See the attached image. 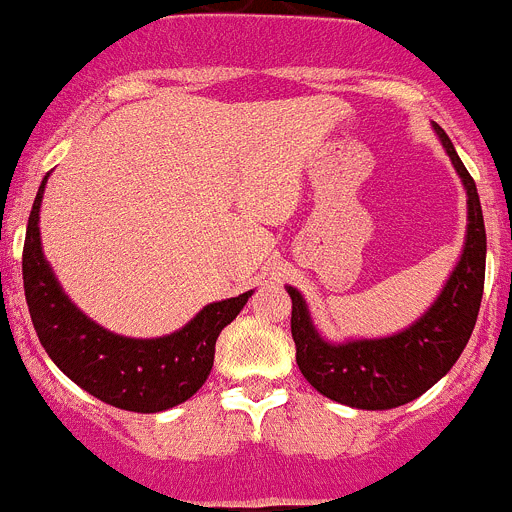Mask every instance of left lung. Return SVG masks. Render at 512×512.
<instances>
[{
    "label": "left lung",
    "instance_id": "left-lung-1",
    "mask_svg": "<svg viewBox=\"0 0 512 512\" xmlns=\"http://www.w3.org/2000/svg\"><path fill=\"white\" fill-rule=\"evenodd\" d=\"M467 191V238L460 264L420 321L387 339L329 344L316 334L304 299L289 286L291 337L301 374L324 397L357 410H392L425 394L450 372L465 349L485 286V223L475 180L450 138L435 125Z\"/></svg>",
    "mask_w": 512,
    "mask_h": 512
}]
</instances>
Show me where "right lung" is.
<instances>
[{
  "label": "right lung",
  "mask_w": 512,
  "mask_h": 512,
  "mask_svg": "<svg viewBox=\"0 0 512 512\" xmlns=\"http://www.w3.org/2000/svg\"><path fill=\"white\" fill-rule=\"evenodd\" d=\"M47 175L32 203L22 251V279L34 332L52 362L92 397L128 412H163L203 387L216 339L251 291L208 304L180 332L160 339H128L87 319L65 296L42 256L40 203Z\"/></svg>",
  "instance_id": "right-lung-1"
}]
</instances>
